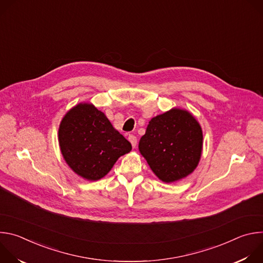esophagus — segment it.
Returning <instances> with one entry per match:
<instances>
[{
  "mask_svg": "<svg viewBox=\"0 0 263 263\" xmlns=\"http://www.w3.org/2000/svg\"><path fill=\"white\" fill-rule=\"evenodd\" d=\"M128 139H129V141L131 142L132 146H133V147H135V146H136V144H137V138H136L133 134H130V135H129V137H128Z\"/></svg>",
  "mask_w": 263,
  "mask_h": 263,
  "instance_id": "obj_1",
  "label": "esophagus"
}]
</instances>
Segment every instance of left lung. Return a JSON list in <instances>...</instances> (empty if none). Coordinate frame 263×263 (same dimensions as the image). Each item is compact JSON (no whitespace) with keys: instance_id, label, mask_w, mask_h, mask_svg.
<instances>
[{"instance_id":"8db88e82","label":"left lung","mask_w":263,"mask_h":263,"mask_svg":"<svg viewBox=\"0 0 263 263\" xmlns=\"http://www.w3.org/2000/svg\"><path fill=\"white\" fill-rule=\"evenodd\" d=\"M202 145L203 133L197 120L190 112L174 108L148 122L138 147L154 174L172 183L195 171Z\"/></svg>"}]
</instances>
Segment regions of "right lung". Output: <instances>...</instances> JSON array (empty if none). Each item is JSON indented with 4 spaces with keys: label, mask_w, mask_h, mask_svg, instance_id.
Here are the masks:
<instances>
[{
    "label": "right lung",
    "mask_w": 263,
    "mask_h": 263,
    "mask_svg": "<svg viewBox=\"0 0 263 263\" xmlns=\"http://www.w3.org/2000/svg\"><path fill=\"white\" fill-rule=\"evenodd\" d=\"M59 144L69 167L84 179L96 181L129 153L131 143L91 104L70 109L59 127Z\"/></svg>",
    "instance_id": "obj_1"
}]
</instances>
